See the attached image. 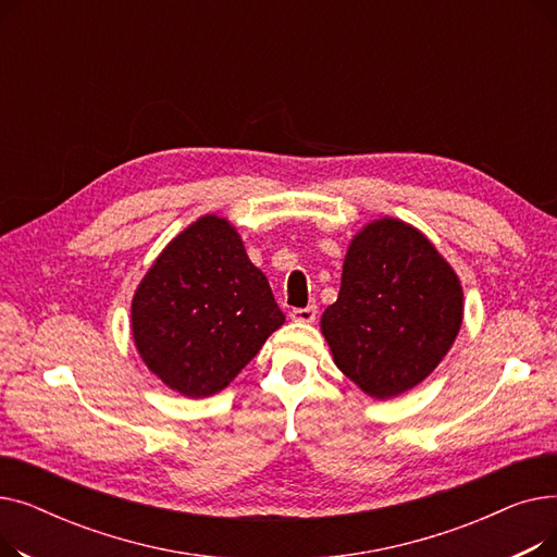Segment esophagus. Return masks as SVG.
Returning <instances> with one entry per match:
<instances>
[{
    "mask_svg": "<svg viewBox=\"0 0 557 557\" xmlns=\"http://www.w3.org/2000/svg\"><path fill=\"white\" fill-rule=\"evenodd\" d=\"M315 313H318V307H315V305L296 307L294 311H290V320H294V323H313Z\"/></svg>",
    "mask_w": 557,
    "mask_h": 557,
    "instance_id": "obj_1",
    "label": "esophagus"
}]
</instances>
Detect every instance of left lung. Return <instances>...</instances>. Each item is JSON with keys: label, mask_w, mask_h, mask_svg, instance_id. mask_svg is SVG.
Masks as SVG:
<instances>
[{"label": "left lung", "mask_w": 557, "mask_h": 557, "mask_svg": "<svg viewBox=\"0 0 557 557\" xmlns=\"http://www.w3.org/2000/svg\"><path fill=\"white\" fill-rule=\"evenodd\" d=\"M460 320L462 288L449 263L416 227L382 219L349 244L323 334L341 372L386 399L435 370Z\"/></svg>", "instance_id": "8db88e82"}]
</instances>
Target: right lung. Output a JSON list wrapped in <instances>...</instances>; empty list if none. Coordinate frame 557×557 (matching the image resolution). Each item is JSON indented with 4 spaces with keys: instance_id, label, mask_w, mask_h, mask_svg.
Instances as JSON below:
<instances>
[{
    "instance_id": "right-lung-1",
    "label": "right lung",
    "mask_w": 557,
    "mask_h": 557,
    "mask_svg": "<svg viewBox=\"0 0 557 557\" xmlns=\"http://www.w3.org/2000/svg\"><path fill=\"white\" fill-rule=\"evenodd\" d=\"M131 313L144 363L189 397L223 391L284 323L267 275L219 216L198 219L164 248Z\"/></svg>"
}]
</instances>
